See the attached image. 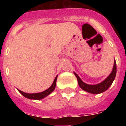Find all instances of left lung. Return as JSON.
<instances>
[{
  "instance_id": "8db88e82",
  "label": "left lung",
  "mask_w": 126,
  "mask_h": 126,
  "mask_svg": "<svg viewBox=\"0 0 126 126\" xmlns=\"http://www.w3.org/2000/svg\"><path fill=\"white\" fill-rule=\"evenodd\" d=\"M75 75L77 78L79 86L82 90H84L86 92H89V93H91V94H101L102 92H104L105 91L108 90V88L111 86V84H112L114 80L115 79L116 75V61H114V63L113 69H112V73H110V75L103 82H102L100 84H96V85H89V84H85L82 81L80 78L78 76L77 74L75 73Z\"/></svg>"
}]
</instances>
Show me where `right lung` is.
<instances>
[{"label": "right lung", "mask_w": 126, "mask_h": 126, "mask_svg": "<svg viewBox=\"0 0 126 126\" xmlns=\"http://www.w3.org/2000/svg\"><path fill=\"white\" fill-rule=\"evenodd\" d=\"M57 76L54 79V81H53V84L50 87H49L47 90L44 91V92H41V93H37V94H27V93H25V92H21V90H19V92L21 94H22L26 98H28V99H42L44 97H45L47 95H48L49 94H50L51 92H53L54 89L55 88V85H56V80H57Z\"/></svg>", "instance_id": "obj_1"}]
</instances>
